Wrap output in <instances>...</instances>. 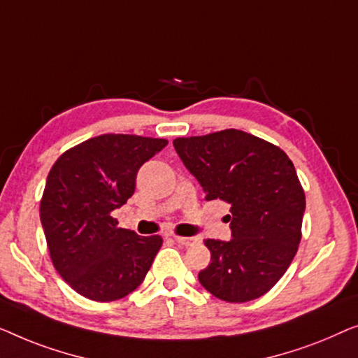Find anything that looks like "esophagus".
Instances as JSON below:
<instances>
[{
  "label": "esophagus",
  "mask_w": 358,
  "mask_h": 358,
  "mask_svg": "<svg viewBox=\"0 0 358 358\" xmlns=\"http://www.w3.org/2000/svg\"><path fill=\"white\" fill-rule=\"evenodd\" d=\"M173 240L177 241L178 245H183V246H191L194 243V238H191V236H173Z\"/></svg>",
  "instance_id": "esophagus-1"
}]
</instances>
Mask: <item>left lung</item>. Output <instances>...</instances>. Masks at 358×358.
I'll return each instance as SVG.
<instances>
[{"label": "left lung", "instance_id": "obj_1", "mask_svg": "<svg viewBox=\"0 0 358 358\" xmlns=\"http://www.w3.org/2000/svg\"><path fill=\"white\" fill-rule=\"evenodd\" d=\"M173 148L206 199L229 203L231 240H210L201 285L220 300L243 303L264 295L299 250L305 193L292 160L268 141L240 129L178 138Z\"/></svg>", "mask_w": 358, "mask_h": 358}]
</instances>
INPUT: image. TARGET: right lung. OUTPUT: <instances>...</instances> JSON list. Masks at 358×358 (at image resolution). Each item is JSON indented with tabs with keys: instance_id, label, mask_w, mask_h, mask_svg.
<instances>
[{
	"instance_id": "obj_1",
	"label": "right lung",
	"mask_w": 358,
	"mask_h": 358,
	"mask_svg": "<svg viewBox=\"0 0 358 358\" xmlns=\"http://www.w3.org/2000/svg\"><path fill=\"white\" fill-rule=\"evenodd\" d=\"M167 144V139L102 134L66 150L50 170L40 222L55 269L85 299H123L143 284L152 266L162 238L120 229L110 214L133 196L141 165Z\"/></svg>"
}]
</instances>
